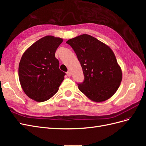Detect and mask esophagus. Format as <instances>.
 I'll return each mask as SVG.
<instances>
[{
	"label": "esophagus",
	"instance_id": "obj_1",
	"mask_svg": "<svg viewBox=\"0 0 146 146\" xmlns=\"http://www.w3.org/2000/svg\"><path fill=\"white\" fill-rule=\"evenodd\" d=\"M66 74H67V76L68 77H70V72L69 71H68L67 72H66Z\"/></svg>",
	"mask_w": 146,
	"mask_h": 146
}]
</instances>
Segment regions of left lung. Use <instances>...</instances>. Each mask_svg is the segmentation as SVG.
<instances>
[{
  "instance_id": "left-lung-1",
  "label": "left lung",
  "mask_w": 146,
  "mask_h": 146,
  "mask_svg": "<svg viewBox=\"0 0 146 146\" xmlns=\"http://www.w3.org/2000/svg\"><path fill=\"white\" fill-rule=\"evenodd\" d=\"M66 43L73 48L83 69L84 80L77 83L79 90L96 102L111 98L122 81V70L111 48L86 34Z\"/></svg>"
}]
</instances>
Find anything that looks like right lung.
Masks as SVG:
<instances>
[{
  "mask_svg": "<svg viewBox=\"0 0 146 146\" xmlns=\"http://www.w3.org/2000/svg\"><path fill=\"white\" fill-rule=\"evenodd\" d=\"M62 42L61 38L46 36L33 44L22 56L19 78L30 99L42 102L58 91L66 74L60 69L55 54Z\"/></svg>",
  "mask_w": 146,
  "mask_h": 146,
  "instance_id": "right-lung-1",
  "label": "right lung"
}]
</instances>
